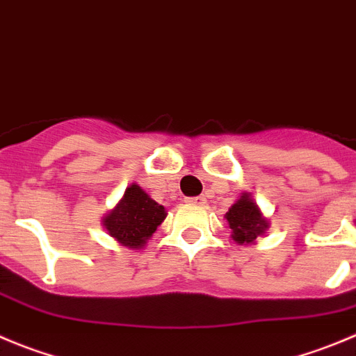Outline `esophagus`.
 Instances as JSON below:
<instances>
[{"instance_id":"1","label":"esophagus","mask_w":356,"mask_h":356,"mask_svg":"<svg viewBox=\"0 0 356 356\" xmlns=\"http://www.w3.org/2000/svg\"><path fill=\"white\" fill-rule=\"evenodd\" d=\"M187 202H191V204H204L206 197H204V195H197V197H188Z\"/></svg>"}]
</instances>
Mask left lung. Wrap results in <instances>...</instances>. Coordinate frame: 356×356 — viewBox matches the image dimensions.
Here are the masks:
<instances>
[{"label":"left lung","instance_id":"left-lung-1","mask_svg":"<svg viewBox=\"0 0 356 356\" xmlns=\"http://www.w3.org/2000/svg\"><path fill=\"white\" fill-rule=\"evenodd\" d=\"M225 216L229 227L232 229V238L239 245L253 243L257 236L264 234V231L267 229L266 218H262L259 208L248 194H243L241 199L227 211Z\"/></svg>","mask_w":356,"mask_h":356}]
</instances>
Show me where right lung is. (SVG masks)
<instances>
[{
	"label": "right lung",
	"mask_w": 356,
	"mask_h": 356,
	"mask_svg": "<svg viewBox=\"0 0 356 356\" xmlns=\"http://www.w3.org/2000/svg\"><path fill=\"white\" fill-rule=\"evenodd\" d=\"M164 218V206L150 199L141 187L131 185L117 208L104 218V227L120 245L141 248Z\"/></svg>",
	"instance_id": "1"
}]
</instances>
